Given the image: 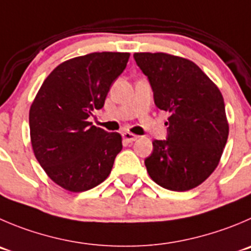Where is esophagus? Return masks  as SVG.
Instances as JSON below:
<instances>
[{
    "mask_svg": "<svg viewBox=\"0 0 251 251\" xmlns=\"http://www.w3.org/2000/svg\"><path fill=\"white\" fill-rule=\"evenodd\" d=\"M122 137H123V139L128 143H132V142H134V140L138 139L137 135L133 134V133H130V132H123Z\"/></svg>",
    "mask_w": 251,
    "mask_h": 251,
    "instance_id": "esophagus-1",
    "label": "esophagus"
}]
</instances>
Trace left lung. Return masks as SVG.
Instances as JSON below:
<instances>
[{
    "label": "left lung",
    "mask_w": 251,
    "mask_h": 251,
    "mask_svg": "<svg viewBox=\"0 0 251 251\" xmlns=\"http://www.w3.org/2000/svg\"><path fill=\"white\" fill-rule=\"evenodd\" d=\"M159 109L169 113L166 140H154L145 159L151 180L170 191L192 190L218 166L229 134L216 83L193 61L166 52H135Z\"/></svg>",
    "instance_id": "obj_1"
}]
</instances>
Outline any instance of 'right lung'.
<instances>
[{
  "mask_svg": "<svg viewBox=\"0 0 251 251\" xmlns=\"http://www.w3.org/2000/svg\"><path fill=\"white\" fill-rule=\"evenodd\" d=\"M129 55L102 51L64 61L45 78L30 106V142L38 163L70 192L103 182L122 150L121 134L95 127L88 117L103 107Z\"/></svg>",
  "mask_w": 251,
  "mask_h": 251,
  "instance_id": "add662e5",
  "label": "right lung"
}]
</instances>
